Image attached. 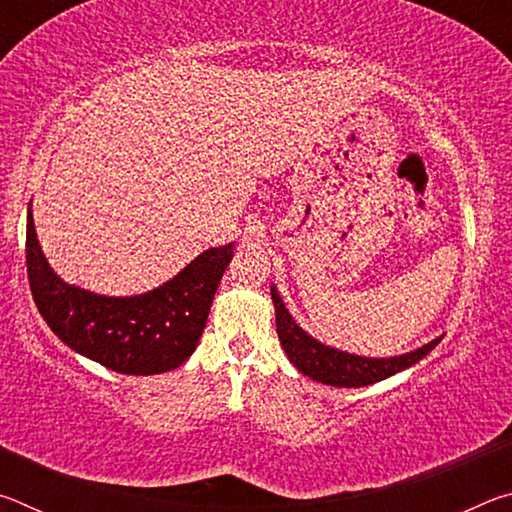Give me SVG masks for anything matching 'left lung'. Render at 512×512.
I'll return each mask as SVG.
<instances>
[{"instance_id":"1","label":"left lung","mask_w":512,"mask_h":512,"mask_svg":"<svg viewBox=\"0 0 512 512\" xmlns=\"http://www.w3.org/2000/svg\"><path fill=\"white\" fill-rule=\"evenodd\" d=\"M271 298L275 305L277 336H280V343L284 352H287L289 361L302 372V375H307L327 386L359 388L375 384V381H381L395 375V372H402L415 366V363L427 357V354L443 341V336H438V339L429 341L427 345H422V348L400 354V357H359V354L329 348V345L320 343L314 336H309L305 329L293 320L289 309L284 307L275 284L271 287Z\"/></svg>"}]
</instances>
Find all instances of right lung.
Wrapping results in <instances>:
<instances>
[{"instance_id": "add662e5", "label": "right lung", "mask_w": 512, "mask_h": 512, "mask_svg": "<svg viewBox=\"0 0 512 512\" xmlns=\"http://www.w3.org/2000/svg\"><path fill=\"white\" fill-rule=\"evenodd\" d=\"M235 244L203 250L183 271L140 296H101L54 273L27 214V273L36 307L60 341L121 375H160L196 350Z\"/></svg>"}]
</instances>
